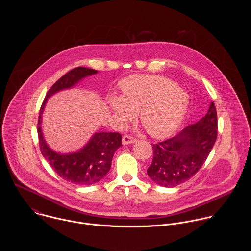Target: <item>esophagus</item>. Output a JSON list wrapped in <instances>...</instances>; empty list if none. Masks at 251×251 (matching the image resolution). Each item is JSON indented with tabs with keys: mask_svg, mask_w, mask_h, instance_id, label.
Masks as SVG:
<instances>
[{
	"mask_svg": "<svg viewBox=\"0 0 251 251\" xmlns=\"http://www.w3.org/2000/svg\"><path fill=\"white\" fill-rule=\"evenodd\" d=\"M136 141V138L129 136V135H125L123 137V144L124 145H127V144L134 143Z\"/></svg>",
	"mask_w": 251,
	"mask_h": 251,
	"instance_id": "34e87169",
	"label": "esophagus"
}]
</instances>
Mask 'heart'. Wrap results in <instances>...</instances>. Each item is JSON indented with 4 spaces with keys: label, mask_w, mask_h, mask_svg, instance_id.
I'll use <instances>...</instances> for the list:
<instances>
[{
    "label": "heart",
    "mask_w": 251,
    "mask_h": 251,
    "mask_svg": "<svg viewBox=\"0 0 251 251\" xmlns=\"http://www.w3.org/2000/svg\"><path fill=\"white\" fill-rule=\"evenodd\" d=\"M122 97H111L108 103L120 123L140 121L150 135L163 138L179 127L188 106L187 95L172 80L157 75H131L124 79Z\"/></svg>",
    "instance_id": "b5f03b06"
}]
</instances>
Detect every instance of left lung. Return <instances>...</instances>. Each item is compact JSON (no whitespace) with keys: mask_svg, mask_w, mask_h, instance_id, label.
Instances as JSON below:
<instances>
[{"mask_svg":"<svg viewBox=\"0 0 251 251\" xmlns=\"http://www.w3.org/2000/svg\"><path fill=\"white\" fill-rule=\"evenodd\" d=\"M217 137V114L214 102L197 123L174 137L152 144L153 157L147 170L155 183L174 187L192 178L210 154Z\"/></svg>","mask_w":251,"mask_h":251,"instance_id":"left-lung-1","label":"left lung"}]
</instances>
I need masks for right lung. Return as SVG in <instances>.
<instances>
[{
  "mask_svg": "<svg viewBox=\"0 0 251 251\" xmlns=\"http://www.w3.org/2000/svg\"><path fill=\"white\" fill-rule=\"evenodd\" d=\"M98 71L78 67L62 76L48 91L39 111L37 135L43 157L62 178L78 185H91L103 179L111 167L113 155L122 146L118 132H97L81 150L72 153H59L49 148L41 131V118L47 100L57 92L74 87L83 78Z\"/></svg>",
  "mask_w": 251,
  "mask_h": 251,
  "instance_id": "add662e5",
  "label": "right lung"
}]
</instances>
